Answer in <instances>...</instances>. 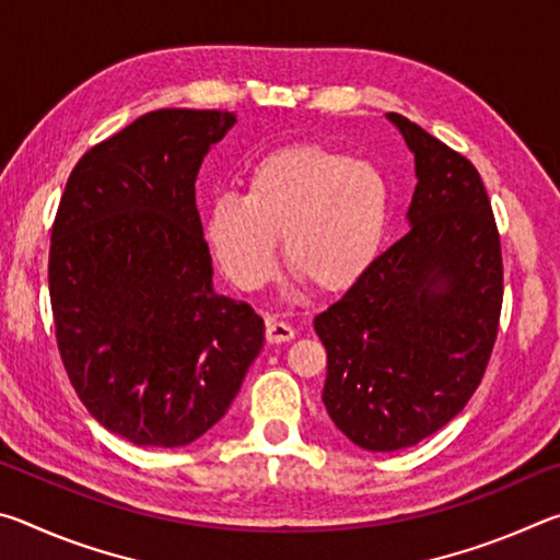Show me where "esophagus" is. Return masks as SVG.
Here are the masks:
<instances>
[{"label": "esophagus", "mask_w": 560, "mask_h": 560, "mask_svg": "<svg viewBox=\"0 0 560 560\" xmlns=\"http://www.w3.org/2000/svg\"><path fill=\"white\" fill-rule=\"evenodd\" d=\"M296 338V330H293L289 324L277 318H267V340L269 343H289V340Z\"/></svg>", "instance_id": "esophagus-1"}]
</instances>
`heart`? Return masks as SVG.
Instances as JSON below:
<instances>
[{"mask_svg": "<svg viewBox=\"0 0 560 560\" xmlns=\"http://www.w3.org/2000/svg\"><path fill=\"white\" fill-rule=\"evenodd\" d=\"M390 224V185L371 163L320 145H291L249 170L244 195L207 207L205 242L236 289L257 291L279 269V236L293 281L343 293L365 277Z\"/></svg>", "mask_w": 560, "mask_h": 560, "instance_id": "obj_1", "label": "heart"}]
</instances>
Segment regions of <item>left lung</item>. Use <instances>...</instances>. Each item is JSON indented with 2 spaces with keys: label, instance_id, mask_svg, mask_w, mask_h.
I'll return each mask as SVG.
<instances>
[{
  "label": "left lung",
  "instance_id": "1",
  "mask_svg": "<svg viewBox=\"0 0 560 560\" xmlns=\"http://www.w3.org/2000/svg\"><path fill=\"white\" fill-rule=\"evenodd\" d=\"M415 155L407 232L314 318L326 346V412L368 452L412 447L464 410L494 348L504 267L485 183L397 113Z\"/></svg>",
  "mask_w": 560,
  "mask_h": 560
}]
</instances>
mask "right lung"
Here are the masks:
<instances>
[{
    "instance_id": "1",
    "label": "right lung",
    "mask_w": 560,
    "mask_h": 560,
    "mask_svg": "<svg viewBox=\"0 0 560 560\" xmlns=\"http://www.w3.org/2000/svg\"><path fill=\"white\" fill-rule=\"evenodd\" d=\"M226 110L163 108L91 148L51 230L49 296L73 390L138 447H185L230 410L264 320L214 291L195 179Z\"/></svg>"
}]
</instances>
